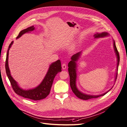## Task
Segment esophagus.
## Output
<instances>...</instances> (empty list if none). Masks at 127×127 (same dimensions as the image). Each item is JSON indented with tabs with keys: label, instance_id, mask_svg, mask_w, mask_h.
Here are the masks:
<instances>
[{
	"label": "esophagus",
	"instance_id": "obj_1",
	"mask_svg": "<svg viewBox=\"0 0 127 127\" xmlns=\"http://www.w3.org/2000/svg\"><path fill=\"white\" fill-rule=\"evenodd\" d=\"M62 67L63 69H65L66 68V67H67L66 64H65V63H63V64H62Z\"/></svg>",
	"mask_w": 127,
	"mask_h": 127
}]
</instances>
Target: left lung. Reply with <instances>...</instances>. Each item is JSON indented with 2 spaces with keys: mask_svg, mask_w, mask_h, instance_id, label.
<instances>
[{
  "mask_svg": "<svg viewBox=\"0 0 127 127\" xmlns=\"http://www.w3.org/2000/svg\"><path fill=\"white\" fill-rule=\"evenodd\" d=\"M108 34L106 32H103L102 33H99L98 34L97 33L95 35V38H100V37H105L106 36H108ZM113 47L114 49V51H115L116 54L117 55V72L116 73V79L115 81H116L117 78V75H118V66H119V61H120V56H119V52L118 51V50L117 48V47L116 46V44L115 42L113 41ZM81 52H78L76 53L74 55H73L71 57V61L69 62L68 64V73H69V78H70V87L72 89V90L74 93L75 95L78 97L79 98L81 99L84 100H87L89 99H93V98H97L98 97H100L101 96H103L105 95L106 93H107L111 89H110L107 92H105L102 95H85V94H84L83 93L81 92L78 89H77L76 86V62L77 60L79 59V58L80 56Z\"/></svg>",
  "mask_w": 127,
  "mask_h": 127,
  "instance_id": "8db88e82",
  "label": "left lung"
}]
</instances>
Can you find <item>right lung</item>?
<instances>
[{
  "label": "right lung",
  "instance_id": "add662e5",
  "mask_svg": "<svg viewBox=\"0 0 127 127\" xmlns=\"http://www.w3.org/2000/svg\"><path fill=\"white\" fill-rule=\"evenodd\" d=\"M34 30L35 27L33 26L24 30L19 32L16 38H18L24 34L26 33V32H30ZM13 43V41L11 42L10 44L8 50L7 51L5 68L7 75L10 81L11 87L13 88L14 91L18 95L25 98H27V99L33 100L35 101L40 100L44 99L50 94L54 77L58 73L62 71V70H61L62 67H61V63L60 60L56 61V62L53 63L50 65V68L48 69V71L45 77H44L42 82L37 87L33 89L25 90H23L19 87L17 83L16 82V81L13 78V77L11 76L10 74L8 66V54L9 48H10Z\"/></svg>",
  "mask_w": 127,
  "mask_h": 127
}]
</instances>
